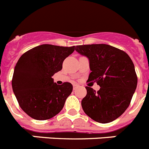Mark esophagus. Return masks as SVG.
Masks as SVG:
<instances>
[{
    "mask_svg": "<svg viewBox=\"0 0 149 149\" xmlns=\"http://www.w3.org/2000/svg\"><path fill=\"white\" fill-rule=\"evenodd\" d=\"M79 87V85H77V84H73V89L75 90L76 88H78Z\"/></svg>",
    "mask_w": 149,
    "mask_h": 149,
    "instance_id": "esophagus-1",
    "label": "esophagus"
}]
</instances>
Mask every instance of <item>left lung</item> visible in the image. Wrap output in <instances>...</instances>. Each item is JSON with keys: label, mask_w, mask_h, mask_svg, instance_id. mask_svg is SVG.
I'll use <instances>...</instances> for the list:
<instances>
[{"label": "left lung", "mask_w": 149, "mask_h": 149, "mask_svg": "<svg viewBox=\"0 0 149 149\" xmlns=\"http://www.w3.org/2000/svg\"><path fill=\"white\" fill-rule=\"evenodd\" d=\"M75 50L89 61L88 81L97 82L96 91L86 86L82 100L84 112L100 123L112 122L129 107L137 88L134 65L125 52L107 44L77 46Z\"/></svg>", "instance_id": "obj_1"}]
</instances>
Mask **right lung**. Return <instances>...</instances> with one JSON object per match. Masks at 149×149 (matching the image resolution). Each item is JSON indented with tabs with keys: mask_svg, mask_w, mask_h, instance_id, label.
<instances>
[{
	"mask_svg": "<svg viewBox=\"0 0 149 149\" xmlns=\"http://www.w3.org/2000/svg\"><path fill=\"white\" fill-rule=\"evenodd\" d=\"M74 51V46L43 44L19 58L12 77V89L20 108L29 117L45 120L62 110L73 86L68 82L58 85L52 77L62 69L63 61Z\"/></svg>",
	"mask_w": 149,
	"mask_h": 149,
	"instance_id": "obj_1",
	"label": "right lung"
}]
</instances>
